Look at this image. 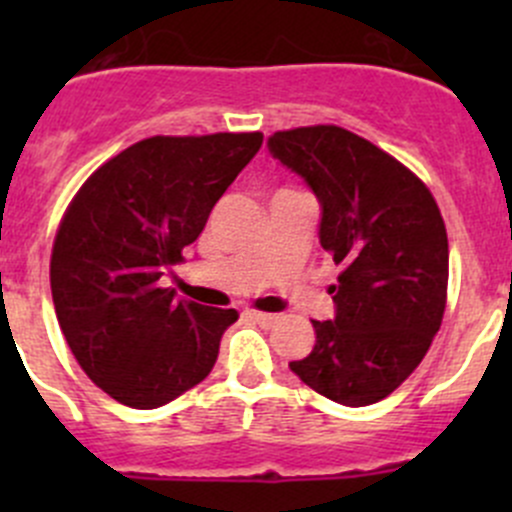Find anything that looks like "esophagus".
<instances>
[{
    "label": "esophagus",
    "instance_id": "obj_1",
    "mask_svg": "<svg viewBox=\"0 0 512 512\" xmlns=\"http://www.w3.org/2000/svg\"><path fill=\"white\" fill-rule=\"evenodd\" d=\"M247 317L252 319V322L262 324V327H272V324H277V314H265V312H257V309H247Z\"/></svg>",
    "mask_w": 512,
    "mask_h": 512
}]
</instances>
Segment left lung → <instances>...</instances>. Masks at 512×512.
Instances as JSON below:
<instances>
[{
  "label": "left lung",
  "mask_w": 512,
  "mask_h": 512,
  "mask_svg": "<svg viewBox=\"0 0 512 512\" xmlns=\"http://www.w3.org/2000/svg\"><path fill=\"white\" fill-rule=\"evenodd\" d=\"M272 158L317 195L319 242L339 265L334 319L289 369L342 406H369L421 364L446 309L448 237L431 190L406 165L339 126L277 131Z\"/></svg>",
  "instance_id": "8db88e82"
}]
</instances>
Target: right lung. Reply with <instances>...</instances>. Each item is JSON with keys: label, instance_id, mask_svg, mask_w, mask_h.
Listing matches in <instances>:
<instances>
[{"label": "right lung", "instance_id": "add662e5", "mask_svg": "<svg viewBox=\"0 0 512 512\" xmlns=\"http://www.w3.org/2000/svg\"><path fill=\"white\" fill-rule=\"evenodd\" d=\"M262 146V133L153 136L81 185L51 252V297L71 352L98 389L158 409L213 371L235 309L160 287L183 247Z\"/></svg>", "mask_w": 512, "mask_h": 512}]
</instances>
